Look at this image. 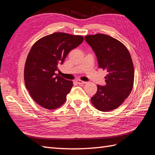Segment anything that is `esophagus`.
I'll use <instances>...</instances> for the list:
<instances>
[{
    "mask_svg": "<svg viewBox=\"0 0 155 155\" xmlns=\"http://www.w3.org/2000/svg\"><path fill=\"white\" fill-rule=\"evenodd\" d=\"M76 81V83H78V84H79V85H82V84H85L87 82H85V81H81V80H80V79H77V80Z\"/></svg>",
    "mask_w": 155,
    "mask_h": 155,
    "instance_id": "1",
    "label": "esophagus"
}]
</instances>
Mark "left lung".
Here are the masks:
<instances>
[{
  "label": "left lung",
  "mask_w": 155,
  "mask_h": 155,
  "mask_svg": "<svg viewBox=\"0 0 155 155\" xmlns=\"http://www.w3.org/2000/svg\"><path fill=\"white\" fill-rule=\"evenodd\" d=\"M85 39L94 51L98 66L107 72L106 85H97V92L91 99L92 104L101 111L116 109L133 87L134 70L129 51L122 43L105 34L86 35Z\"/></svg>",
  "instance_id": "left-lung-1"
}]
</instances>
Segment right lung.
Instances as JSON below:
<instances>
[{
  "label": "right lung",
  "mask_w": 155,
  "mask_h": 155,
  "mask_svg": "<svg viewBox=\"0 0 155 155\" xmlns=\"http://www.w3.org/2000/svg\"><path fill=\"white\" fill-rule=\"evenodd\" d=\"M81 35L54 33L36 41L26 60L24 79L31 97L37 104L54 110L61 106L73 86L55 72L70 50L83 41Z\"/></svg>",
  "instance_id": "1"
}]
</instances>
